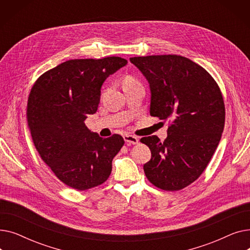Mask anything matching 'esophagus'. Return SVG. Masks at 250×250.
Instances as JSON below:
<instances>
[{
  "mask_svg": "<svg viewBox=\"0 0 250 250\" xmlns=\"http://www.w3.org/2000/svg\"><path fill=\"white\" fill-rule=\"evenodd\" d=\"M124 140L126 144H132V145H136V144L139 143V139L132 135H125Z\"/></svg>",
  "mask_w": 250,
  "mask_h": 250,
  "instance_id": "obj_1",
  "label": "esophagus"
}]
</instances>
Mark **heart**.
I'll use <instances>...</instances> for the list:
<instances>
[{"label": "heart", "mask_w": 250, "mask_h": 250, "mask_svg": "<svg viewBox=\"0 0 250 250\" xmlns=\"http://www.w3.org/2000/svg\"><path fill=\"white\" fill-rule=\"evenodd\" d=\"M132 82H136L135 79L132 78V77H127L125 80V83H132Z\"/></svg>", "instance_id": "obj_1"}]
</instances>
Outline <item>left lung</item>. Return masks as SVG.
<instances>
[{
	"mask_svg": "<svg viewBox=\"0 0 250 250\" xmlns=\"http://www.w3.org/2000/svg\"><path fill=\"white\" fill-rule=\"evenodd\" d=\"M129 61L149 83L150 114L171 123L164 142L157 136L141 139L152 154L144 171L158 188L180 190L201 176L219 145L225 125L220 88L203 67L185 57Z\"/></svg>",
	"mask_w": 250,
	"mask_h": 250,
	"instance_id": "left-lung-1",
	"label": "left lung"
}]
</instances>
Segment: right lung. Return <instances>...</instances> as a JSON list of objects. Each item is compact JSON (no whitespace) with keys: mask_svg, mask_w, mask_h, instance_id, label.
Instances as JSON below:
<instances>
[{"mask_svg":"<svg viewBox=\"0 0 250 250\" xmlns=\"http://www.w3.org/2000/svg\"><path fill=\"white\" fill-rule=\"evenodd\" d=\"M126 63L120 57L70 60L42 74L31 88L26 114L34 146L72 188L86 190L106 181L124 146L122 136L103 139L85 120L97 111L104 81Z\"/></svg>","mask_w":250,"mask_h":250,"instance_id":"obj_1","label":"right lung"}]
</instances>
